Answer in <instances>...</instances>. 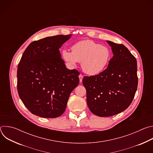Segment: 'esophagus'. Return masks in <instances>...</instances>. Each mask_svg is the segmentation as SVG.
I'll return each mask as SVG.
<instances>
[{"instance_id": "esophagus-1", "label": "esophagus", "mask_w": 153, "mask_h": 153, "mask_svg": "<svg viewBox=\"0 0 153 153\" xmlns=\"http://www.w3.org/2000/svg\"><path fill=\"white\" fill-rule=\"evenodd\" d=\"M79 80H80V82H81L82 81V79H83V75H82V74H80V75H79Z\"/></svg>"}]
</instances>
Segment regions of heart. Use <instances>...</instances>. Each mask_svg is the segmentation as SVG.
I'll use <instances>...</instances> for the list:
<instances>
[{"label":"heart","instance_id":"1","mask_svg":"<svg viewBox=\"0 0 153 153\" xmlns=\"http://www.w3.org/2000/svg\"><path fill=\"white\" fill-rule=\"evenodd\" d=\"M72 51L65 49L62 51L63 59L71 66L81 62L83 71L89 75H97L108 66L112 54L108 47L93 40L78 42L71 47Z\"/></svg>","mask_w":153,"mask_h":153}]
</instances>
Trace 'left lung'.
<instances>
[{"label":"left lung","instance_id":"8db88e82","mask_svg":"<svg viewBox=\"0 0 153 153\" xmlns=\"http://www.w3.org/2000/svg\"><path fill=\"white\" fill-rule=\"evenodd\" d=\"M106 42L114 54L107 68L82 80L90 110L100 117L125 110L134 97L138 83L136 57L123 45Z\"/></svg>","mask_w":153,"mask_h":153}]
</instances>
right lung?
Here are the masks:
<instances>
[{"mask_svg": "<svg viewBox=\"0 0 153 153\" xmlns=\"http://www.w3.org/2000/svg\"><path fill=\"white\" fill-rule=\"evenodd\" d=\"M71 36L57 35L34 41L21 57L17 91L33 114L44 118L60 116L71 93L79 83V72L66 68L59 51Z\"/></svg>", "mask_w": 153, "mask_h": 153, "instance_id": "obj_1", "label": "right lung"}]
</instances>
